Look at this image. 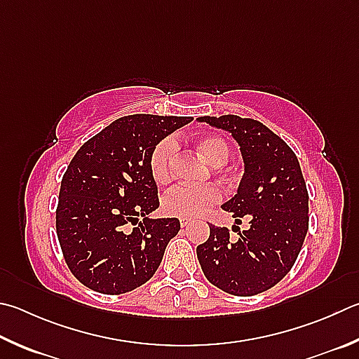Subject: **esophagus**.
Listing matches in <instances>:
<instances>
[{
  "instance_id": "esophagus-1",
  "label": "esophagus",
  "mask_w": 359,
  "mask_h": 359,
  "mask_svg": "<svg viewBox=\"0 0 359 359\" xmlns=\"http://www.w3.org/2000/svg\"><path fill=\"white\" fill-rule=\"evenodd\" d=\"M191 223V219H188V218H180V226L182 227H185V226H188Z\"/></svg>"
}]
</instances>
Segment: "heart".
I'll return each instance as SVG.
<instances>
[{"mask_svg": "<svg viewBox=\"0 0 359 359\" xmlns=\"http://www.w3.org/2000/svg\"><path fill=\"white\" fill-rule=\"evenodd\" d=\"M177 142L174 138L161 140L154 147L149 158V169L154 180L160 185L171 182L174 175V161L177 157ZM198 152L213 166H223L229 160L231 149L226 140L217 135L201 136L196 141ZM221 199V190L217 185L190 187L177 185L163 198V210L171 217L194 218L204 215L208 208Z\"/></svg>", "mask_w": 359, "mask_h": 359, "instance_id": "obj_1", "label": "heart"}]
</instances>
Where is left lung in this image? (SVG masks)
I'll use <instances>...</instances> for the list:
<instances>
[{
    "label": "left lung",
    "instance_id": "obj_1",
    "mask_svg": "<svg viewBox=\"0 0 359 359\" xmlns=\"http://www.w3.org/2000/svg\"><path fill=\"white\" fill-rule=\"evenodd\" d=\"M199 122L232 133L245 161L238 191L223 205L251 227L232 242L227 227L210 226L196 248L201 269L218 289L251 297L269 290L295 264L309 227V194L295 152L262 122L226 114Z\"/></svg>",
    "mask_w": 359,
    "mask_h": 359
}]
</instances>
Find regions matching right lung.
Returning <instances> with one entry per match:
<instances>
[{
    "mask_svg": "<svg viewBox=\"0 0 359 359\" xmlns=\"http://www.w3.org/2000/svg\"><path fill=\"white\" fill-rule=\"evenodd\" d=\"M191 121L119 117L84 142L69 163L56 207V233L69 270L86 287L119 295L157 271L180 223L146 217L160 205L149 158L163 138ZM127 224L137 227L127 231Z\"/></svg>",
    "mask_w": 359,
    "mask_h": 359,
    "instance_id": "add662e5",
    "label": "right lung"
}]
</instances>
